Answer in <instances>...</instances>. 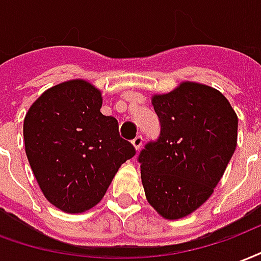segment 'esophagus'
<instances>
[{
	"label": "esophagus",
	"mask_w": 261,
	"mask_h": 261,
	"mask_svg": "<svg viewBox=\"0 0 261 261\" xmlns=\"http://www.w3.org/2000/svg\"><path fill=\"white\" fill-rule=\"evenodd\" d=\"M133 142V145H134V148H136L137 150L140 149L141 145H142V136H137L134 140L131 141Z\"/></svg>",
	"instance_id": "1"
}]
</instances>
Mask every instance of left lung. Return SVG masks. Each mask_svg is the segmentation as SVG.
Here are the masks:
<instances>
[{
  "label": "left lung",
  "mask_w": 261,
  "mask_h": 261,
  "mask_svg": "<svg viewBox=\"0 0 261 261\" xmlns=\"http://www.w3.org/2000/svg\"><path fill=\"white\" fill-rule=\"evenodd\" d=\"M160 134L141 150L149 204L167 220L188 216L209 199L237 148L238 117L216 88L184 82L152 96Z\"/></svg>",
  "instance_id": "obj_1"
}]
</instances>
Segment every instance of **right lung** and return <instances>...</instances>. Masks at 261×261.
Segmentation results:
<instances>
[{
    "mask_svg": "<svg viewBox=\"0 0 261 261\" xmlns=\"http://www.w3.org/2000/svg\"><path fill=\"white\" fill-rule=\"evenodd\" d=\"M101 106V91L91 83L69 80L42 92L23 121L33 174L48 202L65 213L94 207L119 167L136 155Z\"/></svg>",
    "mask_w": 261,
    "mask_h": 261,
    "instance_id": "add662e5",
    "label": "right lung"
}]
</instances>
